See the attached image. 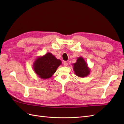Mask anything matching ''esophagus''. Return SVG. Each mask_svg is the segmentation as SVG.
<instances>
[{"instance_id":"esophagus-1","label":"esophagus","mask_w":124,"mask_h":124,"mask_svg":"<svg viewBox=\"0 0 124 124\" xmlns=\"http://www.w3.org/2000/svg\"><path fill=\"white\" fill-rule=\"evenodd\" d=\"M63 64H64V65L65 67H67V65H68V62H64L63 63Z\"/></svg>"}]
</instances>
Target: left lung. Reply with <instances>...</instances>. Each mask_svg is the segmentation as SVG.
I'll return each instance as SVG.
<instances>
[{"label":"left lung","mask_w":124,"mask_h":124,"mask_svg":"<svg viewBox=\"0 0 124 124\" xmlns=\"http://www.w3.org/2000/svg\"><path fill=\"white\" fill-rule=\"evenodd\" d=\"M73 65V70L75 74L79 77H87L90 72V69L88 67L87 64L86 63L85 60L82 57H78L77 61Z\"/></svg>","instance_id":"left-lung-1"}]
</instances>
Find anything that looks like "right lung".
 Wrapping results in <instances>:
<instances>
[{"mask_svg":"<svg viewBox=\"0 0 124 124\" xmlns=\"http://www.w3.org/2000/svg\"><path fill=\"white\" fill-rule=\"evenodd\" d=\"M61 63V60L57 59L52 53H47L36 60L33 65V69L39 78L48 79L56 72Z\"/></svg>","mask_w":124,"mask_h":124,"instance_id":"obj_1","label":"right lung"}]
</instances>
